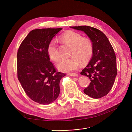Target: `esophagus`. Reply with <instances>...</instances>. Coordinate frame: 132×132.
Masks as SVG:
<instances>
[{
    "mask_svg": "<svg viewBox=\"0 0 132 132\" xmlns=\"http://www.w3.org/2000/svg\"><path fill=\"white\" fill-rule=\"evenodd\" d=\"M68 75H70V76H72V77H78V75L77 73H69Z\"/></svg>",
    "mask_w": 132,
    "mask_h": 132,
    "instance_id": "obj_1",
    "label": "esophagus"
}]
</instances>
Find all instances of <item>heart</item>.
<instances>
[{
    "instance_id": "b5f03b06",
    "label": "heart",
    "mask_w": 132,
    "mask_h": 132,
    "mask_svg": "<svg viewBox=\"0 0 132 132\" xmlns=\"http://www.w3.org/2000/svg\"><path fill=\"white\" fill-rule=\"evenodd\" d=\"M61 39L72 45L70 57L61 59L57 64L58 70L64 72H71L77 70L81 64V60L86 61L90 58L93 54V44L91 40L86 37H82L78 32L68 31L61 36ZM47 53L49 58L54 61L58 60L60 55L56 42L51 40L47 47Z\"/></svg>"
}]
</instances>
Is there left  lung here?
<instances>
[{
    "instance_id": "1",
    "label": "left lung",
    "mask_w": 132,
    "mask_h": 132,
    "mask_svg": "<svg viewBox=\"0 0 132 132\" xmlns=\"http://www.w3.org/2000/svg\"><path fill=\"white\" fill-rule=\"evenodd\" d=\"M86 34L93 44L91 60L81 72L90 80L85 94L93 98H100L111 90L117 74L116 57L113 48L105 35L95 28L87 26L70 27Z\"/></svg>"
}]
</instances>
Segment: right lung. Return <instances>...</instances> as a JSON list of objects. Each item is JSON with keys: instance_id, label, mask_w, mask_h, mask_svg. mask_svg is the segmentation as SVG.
Wrapping results in <instances>:
<instances>
[{"instance_id": "add662e5", "label": "right lung", "mask_w": 132, "mask_h": 132, "mask_svg": "<svg viewBox=\"0 0 132 132\" xmlns=\"http://www.w3.org/2000/svg\"><path fill=\"white\" fill-rule=\"evenodd\" d=\"M62 29L32 30L18 49V80L27 96L40 104H48L58 98L60 81L66 75L57 72L47 53L48 44Z\"/></svg>"}]
</instances>
